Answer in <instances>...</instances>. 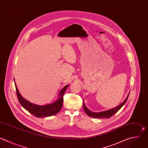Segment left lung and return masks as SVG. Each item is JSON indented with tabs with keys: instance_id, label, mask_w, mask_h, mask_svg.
<instances>
[{
	"instance_id": "1",
	"label": "left lung",
	"mask_w": 148,
	"mask_h": 148,
	"mask_svg": "<svg viewBox=\"0 0 148 148\" xmlns=\"http://www.w3.org/2000/svg\"><path fill=\"white\" fill-rule=\"evenodd\" d=\"M129 96V94H128L127 98H125V99L120 105H119L118 106L114 108H113L112 109H109V110H105V111H103V112H91L90 111V110H88L86 106H85L84 103V102H83V108H84V110L86 112V113L91 117H94V118H109L110 117L112 116H113V114H114L116 112H118V110L119 109H120V108L125 104V103L127 102V100L128 99V97Z\"/></svg>"
}]
</instances>
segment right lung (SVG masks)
I'll return each mask as SVG.
<instances>
[{
	"label": "right lung",
	"instance_id": "1",
	"mask_svg": "<svg viewBox=\"0 0 148 148\" xmlns=\"http://www.w3.org/2000/svg\"><path fill=\"white\" fill-rule=\"evenodd\" d=\"M15 86L17 96L21 106L35 116L38 117H43L53 116L60 111L63 104L64 94L69 84L65 86L62 90H61L58 94V98L56 100V102L53 103L43 106L34 104L24 99L20 94L16 83Z\"/></svg>",
	"mask_w": 148,
	"mask_h": 148
}]
</instances>
